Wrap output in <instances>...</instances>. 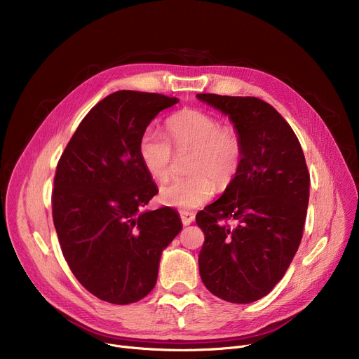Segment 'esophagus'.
I'll list each match as a JSON object with an SVG mask.
<instances>
[{
  "instance_id": "obj_1",
  "label": "esophagus",
  "mask_w": 359,
  "mask_h": 359,
  "mask_svg": "<svg viewBox=\"0 0 359 359\" xmlns=\"http://www.w3.org/2000/svg\"><path fill=\"white\" fill-rule=\"evenodd\" d=\"M180 219H182L183 225H189L195 221V214L189 212V211H182L180 212Z\"/></svg>"
}]
</instances>
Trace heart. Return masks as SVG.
Wrapping results in <instances>:
<instances>
[{
    "instance_id": "obj_1",
    "label": "heart",
    "mask_w": 359,
    "mask_h": 359,
    "mask_svg": "<svg viewBox=\"0 0 359 359\" xmlns=\"http://www.w3.org/2000/svg\"><path fill=\"white\" fill-rule=\"evenodd\" d=\"M170 141L154 128H147L138 142L140 160L147 173L157 180L170 175L177 153L192 151L186 177H176L160 187V201L172 208L195 210L208 202L215 184L227 186L238 173L244 144L237 128L221 125L219 119L199 109H183L165 122ZM172 142V149L169 142Z\"/></svg>"
}]
</instances>
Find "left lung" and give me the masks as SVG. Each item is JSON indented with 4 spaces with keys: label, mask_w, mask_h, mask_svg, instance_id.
Masks as SVG:
<instances>
[{
    "label": "left lung",
    "mask_w": 359,
    "mask_h": 359,
    "mask_svg": "<svg viewBox=\"0 0 359 359\" xmlns=\"http://www.w3.org/2000/svg\"><path fill=\"white\" fill-rule=\"evenodd\" d=\"M196 97L229 115L244 144L236 177L196 214L205 234L199 273L218 298L253 303L285 275L303 238L310 196L304 153L269 103L208 93Z\"/></svg>",
    "instance_id": "8db88e82"
}]
</instances>
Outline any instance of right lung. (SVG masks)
I'll use <instances>...</instances> for the list:
<instances>
[{"mask_svg":"<svg viewBox=\"0 0 359 359\" xmlns=\"http://www.w3.org/2000/svg\"><path fill=\"white\" fill-rule=\"evenodd\" d=\"M179 99L121 90L94 106L56 165L52 217L62 255L80 284L111 304L137 303L154 288L163 250L182 230L168 206L141 211L158 194L138 142Z\"/></svg>","mask_w":359,"mask_h":359,"instance_id":"right-lung-1","label":"right lung"}]
</instances>
